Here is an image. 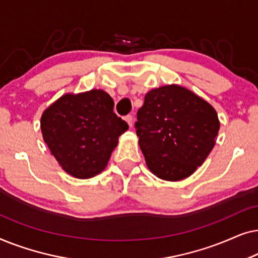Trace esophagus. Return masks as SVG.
Segmentation results:
<instances>
[{"instance_id": "esophagus-1", "label": "esophagus", "mask_w": 258, "mask_h": 258, "mask_svg": "<svg viewBox=\"0 0 258 258\" xmlns=\"http://www.w3.org/2000/svg\"><path fill=\"white\" fill-rule=\"evenodd\" d=\"M124 119H125V122L128 123V125H129V126H133V121H134V118H133V116H132V115L125 116Z\"/></svg>"}]
</instances>
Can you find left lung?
Wrapping results in <instances>:
<instances>
[{
	"label": "left lung",
	"instance_id": "8db88e82",
	"mask_svg": "<svg viewBox=\"0 0 258 258\" xmlns=\"http://www.w3.org/2000/svg\"><path fill=\"white\" fill-rule=\"evenodd\" d=\"M135 129L149 170L165 181H181L213 150L220 121L207 101L170 84L146 95Z\"/></svg>",
	"mask_w": 258,
	"mask_h": 258
}]
</instances>
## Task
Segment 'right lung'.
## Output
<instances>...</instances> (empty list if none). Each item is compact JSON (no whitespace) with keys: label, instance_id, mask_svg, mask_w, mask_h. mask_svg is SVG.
<instances>
[{"label":"right lung","instance_id":"right-lung-1","mask_svg":"<svg viewBox=\"0 0 258 258\" xmlns=\"http://www.w3.org/2000/svg\"><path fill=\"white\" fill-rule=\"evenodd\" d=\"M129 128L114 112V101L101 89L66 94L43 111L44 142L61 168L86 179L107 167L118 137Z\"/></svg>","mask_w":258,"mask_h":258}]
</instances>
